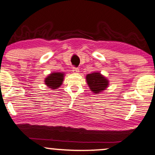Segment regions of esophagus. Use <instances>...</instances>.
<instances>
[{"instance_id":"34e87169","label":"esophagus","mask_w":155,"mask_h":155,"mask_svg":"<svg viewBox=\"0 0 155 155\" xmlns=\"http://www.w3.org/2000/svg\"><path fill=\"white\" fill-rule=\"evenodd\" d=\"M72 71H73V72L76 73V74H77V73L79 72V69L78 68H76V67H73Z\"/></svg>"}]
</instances>
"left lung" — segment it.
<instances>
[{
  "instance_id": "1",
  "label": "left lung",
  "mask_w": 155,
  "mask_h": 155,
  "mask_svg": "<svg viewBox=\"0 0 155 155\" xmlns=\"http://www.w3.org/2000/svg\"><path fill=\"white\" fill-rule=\"evenodd\" d=\"M87 82L94 93H98L107 87L108 81L100 73H92L86 76Z\"/></svg>"
}]
</instances>
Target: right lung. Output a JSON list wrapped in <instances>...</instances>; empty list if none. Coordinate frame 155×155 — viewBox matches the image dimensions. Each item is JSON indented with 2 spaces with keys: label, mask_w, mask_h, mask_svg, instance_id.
Segmentation results:
<instances>
[{
  "label": "right lung",
  "mask_w": 155,
  "mask_h": 155,
  "mask_svg": "<svg viewBox=\"0 0 155 155\" xmlns=\"http://www.w3.org/2000/svg\"><path fill=\"white\" fill-rule=\"evenodd\" d=\"M63 73H53L49 74L45 79V84L51 89L58 88L63 81Z\"/></svg>",
  "instance_id": "add662e5"
}]
</instances>
